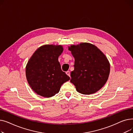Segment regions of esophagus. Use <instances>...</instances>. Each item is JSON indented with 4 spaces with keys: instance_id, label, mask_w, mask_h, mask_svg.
I'll return each mask as SVG.
<instances>
[{
    "instance_id": "1",
    "label": "esophagus",
    "mask_w": 133,
    "mask_h": 133,
    "mask_svg": "<svg viewBox=\"0 0 133 133\" xmlns=\"http://www.w3.org/2000/svg\"><path fill=\"white\" fill-rule=\"evenodd\" d=\"M66 74L67 75H68L69 76V77H70V72H69V71H67L66 72Z\"/></svg>"
}]
</instances>
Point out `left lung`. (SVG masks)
<instances>
[{"label": "left lung", "mask_w": 133, "mask_h": 133, "mask_svg": "<svg viewBox=\"0 0 133 133\" xmlns=\"http://www.w3.org/2000/svg\"><path fill=\"white\" fill-rule=\"evenodd\" d=\"M75 59L70 81L81 94L89 95L99 90L107 82L110 64L107 57L95 45L83 43L68 47Z\"/></svg>", "instance_id": "8db88e82"}]
</instances>
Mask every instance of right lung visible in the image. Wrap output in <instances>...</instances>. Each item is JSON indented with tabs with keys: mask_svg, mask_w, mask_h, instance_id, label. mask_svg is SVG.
I'll use <instances>...</instances> for the list:
<instances>
[{
	"mask_svg": "<svg viewBox=\"0 0 133 133\" xmlns=\"http://www.w3.org/2000/svg\"><path fill=\"white\" fill-rule=\"evenodd\" d=\"M61 45H45L35 51L26 67L28 83L37 94L50 97L59 93L61 85L70 78L62 71L58 61Z\"/></svg>",
	"mask_w": 133,
	"mask_h": 133,
	"instance_id": "obj_1",
	"label": "right lung"
}]
</instances>
